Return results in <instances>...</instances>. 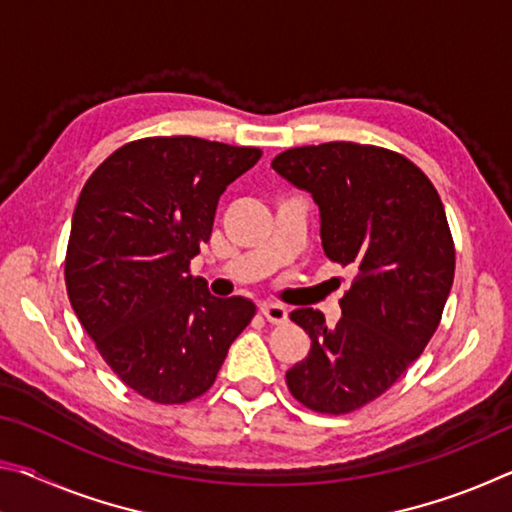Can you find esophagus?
<instances>
[{"mask_svg": "<svg viewBox=\"0 0 512 512\" xmlns=\"http://www.w3.org/2000/svg\"><path fill=\"white\" fill-rule=\"evenodd\" d=\"M259 311H262V316L268 320V323H273V325L287 323V318H289L287 307L275 305V302H264V305L259 307Z\"/></svg>", "mask_w": 512, "mask_h": 512, "instance_id": "1", "label": "esophagus"}]
</instances>
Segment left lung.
<instances>
[{
    "mask_svg": "<svg viewBox=\"0 0 512 512\" xmlns=\"http://www.w3.org/2000/svg\"><path fill=\"white\" fill-rule=\"evenodd\" d=\"M271 167L311 194L325 255L354 271L334 327L318 309L291 311L311 350L287 386L311 411L350 413L386 393L438 329L456 266L445 207L411 160L379 146H300Z\"/></svg>",
    "mask_w": 512,
    "mask_h": 512,
    "instance_id": "8db88e82",
    "label": "left lung"
}]
</instances>
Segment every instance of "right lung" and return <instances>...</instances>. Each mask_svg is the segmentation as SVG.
Listing matches in <instances>:
<instances>
[{
  "instance_id": "right-lung-1",
  "label": "right lung",
  "mask_w": 512,
  "mask_h": 512,
  "mask_svg": "<svg viewBox=\"0 0 512 512\" xmlns=\"http://www.w3.org/2000/svg\"><path fill=\"white\" fill-rule=\"evenodd\" d=\"M259 158L253 146L146 137L103 160L83 187L67 296L103 361L146 400L203 395L255 316L248 298H214L189 262L210 241L225 187Z\"/></svg>"
}]
</instances>
